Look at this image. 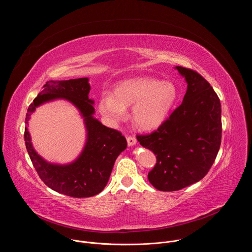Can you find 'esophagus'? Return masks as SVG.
Returning a JSON list of instances; mask_svg holds the SVG:
<instances>
[{
  "label": "esophagus",
  "instance_id": "esophagus-1",
  "mask_svg": "<svg viewBox=\"0 0 252 252\" xmlns=\"http://www.w3.org/2000/svg\"><path fill=\"white\" fill-rule=\"evenodd\" d=\"M126 140H127V145L128 146H133V145H135V143H136V138L134 136H132V135H128L126 137Z\"/></svg>",
  "mask_w": 252,
  "mask_h": 252
}]
</instances>
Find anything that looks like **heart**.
Returning <instances> with one entry per match:
<instances>
[{
  "label": "heart",
  "instance_id": "heart-1",
  "mask_svg": "<svg viewBox=\"0 0 252 252\" xmlns=\"http://www.w3.org/2000/svg\"><path fill=\"white\" fill-rule=\"evenodd\" d=\"M178 97L174 84L153 78H134L116 86L113 96L103 94L98 99V110L114 123L125 119L126 109L133 105L131 118L136 126L153 129L169 115Z\"/></svg>",
  "mask_w": 252,
  "mask_h": 252
}]
</instances>
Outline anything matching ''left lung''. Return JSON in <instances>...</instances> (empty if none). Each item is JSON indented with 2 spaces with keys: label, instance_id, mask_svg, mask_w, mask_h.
I'll list each match as a JSON object with an SVG mask.
<instances>
[{
  "label": "left lung",
  "instance_id": "1",
  "mask_svg": "<svg viewBox=\"0 0 252 252\" xmlns=\"http://www.w3.org/2000/svg\"><path fill=\"white\" fill-rule=\"evenodd\" d=\"M188 82L182 104L149 134H136L142 147L157 156L149 172L158 190L175 191L202 179L221 142V105L210 84L197 71L178 65Z\"/></svg>",
  "mask_w": 252,
  "mask_h": 252
}]
</instances>
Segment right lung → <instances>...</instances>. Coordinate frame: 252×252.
<instances>
[{"label":"right lung","mask_w":252,"mask_h":252,"mask_svg":"<svg viewBox=\"0 0 252 252\" xmlns=\"http://www.w3.org/2000/svg\"><path fill=\"white\" fill-rule=\"evenodd\" d=\"M87 78L68 81H49L43 91L30 104L26 124L35 107L55 98L73 102L85 118L88 140L81 157L67 165L45 161L32 147L28 127H25L26 148L40 178L53 190L70 197H90L99 193L109 182L115 161L127 146L123 133L107 127L94 119V101L89 98L90 85Z\"/></svg>","instance_id":"1"}]
</instances>
